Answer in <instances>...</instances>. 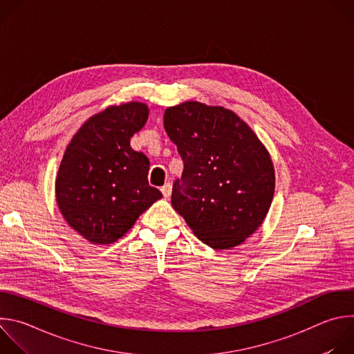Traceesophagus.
<instances>
[{
  "mask_svg": "<svg viewBox=\"0 0 354 354\" xmlns=\"http://www.w3.org/2000/svg\"><path fill=\"white\" fill-rule=\"evenodd\" d=\"M161 192H162L164 197H169L171 193H172V185H171V183H165V185L161 187Z\"/></svg>",
  "mask_w": 354,
  "mask_h": 354,
  "instance_id": "obj_1",
  "label": "esophagus"
}]
</instances>
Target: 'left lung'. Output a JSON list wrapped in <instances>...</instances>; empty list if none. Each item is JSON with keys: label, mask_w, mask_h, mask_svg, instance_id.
<instances>
[{"label": "left lung", "mask_w": 354, "mask_h": 354, "mask_svg": "<svg viewBox=\"0 0 354 354\" xmlns=\"http://www.w3.org/2000/svg\"><path fill=\"white\" fill-rule=\"evenodd\" d=\"M164 127L183 160L172 207L213 249L241 245L263 223L274 194L269 151L238 115L187 100L169 106Z\"/></svg>", "instance_id": "8db88e82"}]
</instances>
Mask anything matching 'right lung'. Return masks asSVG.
Masks as SVG:
<instances>
[{
	"instance_id": "obj_1",
	"label": "right lung",
	"mask_w": 354,
	"mask_h": 354,
	"mask_svg": "<svg viewBox=\"0 0 354 354\" xmlns=\"http://www.w3.org/2000/svg\"><path fill=\"white\" fill-rule=\"evenodd\" d=\"M148 113L142 102L109 106L91 116L66 148L56 201L67 224L91 243L116 242L162 197L148 185V158L130 147Z\"/></svg>"
}]
</instances>
